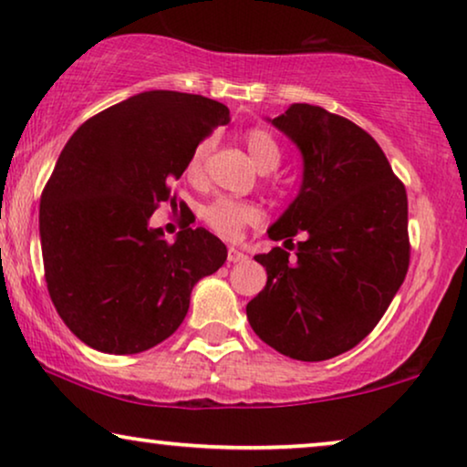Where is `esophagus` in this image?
<instances>
[{
	"instance_id": "obj_1",
	"label": "esophagus",
	"mask_w": 467,
	"mask_h": 467,
	"mask_svg": "<svg viewBox=\"0 0 467 467\" xmlns=\"http://www.w3.org/2000/svg\"><path fill=\"white\" fill-rule=\"evenodd\" d=\"M244 259H246V254L238 251V248H234V246L227 248V261H229V264H240V261H244Z\"/></svg>"
}]
</instances>
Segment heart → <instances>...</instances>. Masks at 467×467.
Instances as JSON below:
<instances>
[{"instance_id":"obj_1","label":"heart","mask_w":467,"mask_h":467,"mask_svg":"<svg viewBox=\"0 0 467 467\" xmlns=\"http://www.w3.org/2000/svg\"><path fill=\"white\" fill-rule=\"evenodd\" d=\"M244 142L248 155H251L254 165H257L261 171L274 170L280 163V146L267 130L253 127V130L246 131ZM210 146H213L210 140H202L189 155L187 168H184L189 178H200L203 174V168H206L210 155ZM202 219L206 221V225L213 229L214 234H219L221 238L234 240L238 238L242 229L254 225V223L259 221V210L254 208L253 203L229 200V197H219V200L208 203V206L202 210Z\"/></svg>"}]
</instances>
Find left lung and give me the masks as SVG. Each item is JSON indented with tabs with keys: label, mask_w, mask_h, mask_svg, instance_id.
Here are the masks:
<instances>
[{
	"label": "left lung",
	"mask_w": 467,
	"mask_h": 467,
	"mask_svg": "<svg viewBox=\"0 0 467 467\" xmlns=\"http://www.w3.org/2000/svg\"><path fill=\"white\" fill-rule=\"evenodd\" d=\"M304 157L299 193L257 254L267 283L246 306L265 344L291 359L325 361L357 347L385 315L410 264L406 189L379 142L321 106L293 104L272 120ZM289 248V247H288ZM290 249V248H289Z\"/></svg>",
	"instance_id": "8db88e82"
}]
</instances>
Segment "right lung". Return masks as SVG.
<instances>
[{"label": "right lung", "instance_id": "add662e5", "mask_svg": "<svg viewBox=\"0 0 467 467\" xmlns=\"http://www.w3.org/2000/svg\"><path fill=\"white\" fill-rule=\"evenodd\" d=\"M221 101L146 91L85 120L63 146L40 200L44 278L76 337L110 355L142 353L181 327L191 291L225 264L203 227L176 240L149 225L170 184L214 127Z\"/></svg>", "mask_w": 467, "mask_h": 467}]
</instances>
